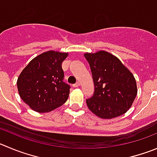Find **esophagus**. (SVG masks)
Masks as SVG:
<instances>
[{
    "instance_id": "1",
    "label": "esophagus",
    "mask_w": 157,
    "mask_h": 157,
    "mask_svg": "<svg viewBox=\"0 0 157 157\" xmlns=\"http://www.w3.org/2000/svg\"><path fill=\"white\" fill-rule=\"evenodd\" d=\"M79 86H80V82H76L75 84L73 85V87H74V88H78Z\"/></svg>"
}]
</instances>
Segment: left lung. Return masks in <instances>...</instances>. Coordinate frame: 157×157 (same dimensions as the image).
<instances>
[{
  "instance_id": "left-lung-1",
  "label": "left lung",
  "mask_w": 157,
  "mask_h": 157,
  "mask_svg": "<svg viewBox=\"0 0 157 157\" xmlns=\"http://www.w3.org/2000/svg\"><path fill=\"white\" fill-rule=\"evenodd\" d=\"M92 74L95 92L86 99L92 113L101 119H111L125 114L137 95L133 74L113 54L101 50L84 54Z\"/></svg>"
}]
</instances>
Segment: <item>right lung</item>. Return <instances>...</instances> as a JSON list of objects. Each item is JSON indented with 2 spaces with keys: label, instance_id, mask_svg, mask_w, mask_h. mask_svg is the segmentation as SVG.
I'll return each mask as SVG.
<instances>
[{
  "label": "right lung",
  "instance_id": "add662e5",
  "mask_svg": "<svg viewBox=\"0 0 157 157\" xmlns=\"http://www.w3.org/2000/svg\"><path fill=\"white\" fill-rule=\"evenodd\" d=\"M68 52L48 51L32 59L17 78L21 99L34 111L49 113L67 101L70 86L63 82L62 63Z\"/></svg>",
  "mask_w": 157,
  "mask_h": 157
}]
</instances>
